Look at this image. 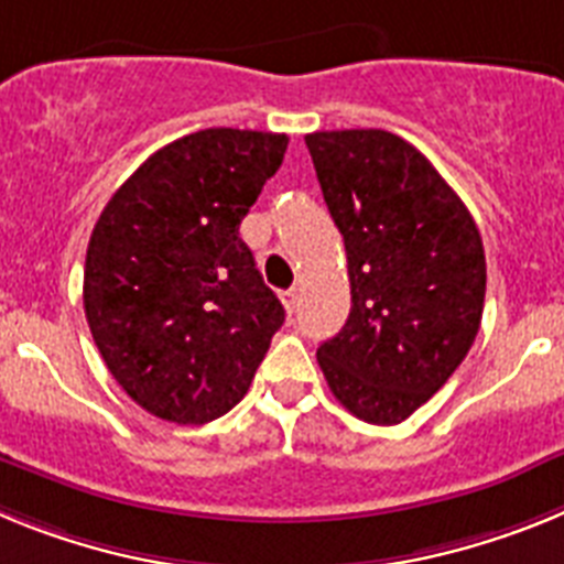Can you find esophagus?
<instances>
[{
    "label": "esophagus",
    "instance_id": "esophagus-1",
    "mask_svg": "<svg viewBox=\"0 0 564 564\" xmlns=\"http://www.w3.org/2000/svg\"><path fill=\"white\" fill-rule=\"evenodd\" d=\"M297 297H301V289L292 286L286 289V292H281V301L283 306H286V312H295L297 310Z\"/></svg>",
    "mask_w": 564,
    "mask_h": 564
}]
</instances>
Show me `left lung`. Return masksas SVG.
<instances>
[{
	"instance_id": "1",
	"label": "left lung",
	"mask_w": 564,
	"mask_h": 564,
	"mask_svg": "<svg viewBox=\"0 0 564 564\" xmlns=\"http://www.w3.org/2000/svg\"><path fill=\"white\" fill-rule=\"evenodd\" d=\"M343 235L351 310L317 364L355 417L403 423L471 349L486 303V249L431 161L386 130L306 135Z\"/></svg>"
}]
</instances>
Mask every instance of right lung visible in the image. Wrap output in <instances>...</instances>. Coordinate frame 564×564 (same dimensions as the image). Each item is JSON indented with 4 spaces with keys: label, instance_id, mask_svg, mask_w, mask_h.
Segmentation results:
<instances>
[{
    "label": "right lung",
    "instance_id": "obj_1",
    "mask_svg": "<svg viewBox=\"0 0 564 564\" xmlns=\"http://www.w3.org/2000/svg\"><path fill=\"white\" fill-rule=\"evenodd\" d=\"M283 133L209 127L161 147L93 227L85 315L116 383L178 425L241 403L283 306L238 227L278 173Z\"/></svg>",
    "mask_w": 564,
    "mask_h": 564
}]
</instances>
